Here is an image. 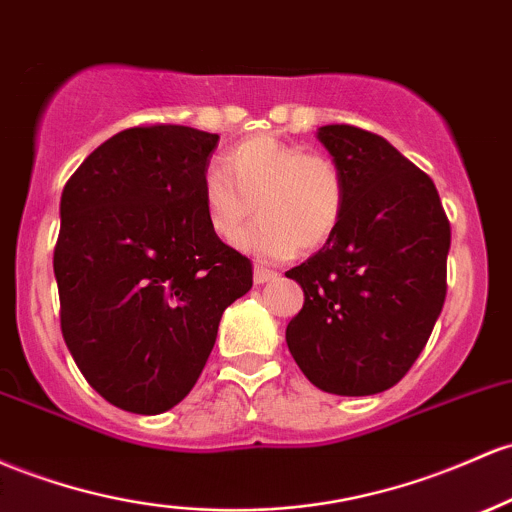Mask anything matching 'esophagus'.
Instances as JSON below:
<instances>
[{"label": "esophagus", "instance_id": "esophagus-1", "mask_svg": "<svg viewBox=\"0 0 512 512\" xmlns=\"http://www.w3.org/2000/svg\"><path fill=\"white\" fill-rule=\"evenodd\" d=\"M277 277H279L277 272H272V269L257 265L255 267V277H252V279H255V284H269V282H277Z\"/></svg>", "mask_w": 512, "mask_h": 512}]
</instances>
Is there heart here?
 Masks as SVG:
<instances>
[{
	"label": "heart",
	"mask_w": 512,
	"mask_h": 512,
	"mask_svg": "<svg viewBox=\"0 0 512 512\" xmlns=\"http://www.w3.org/2000/svg\"><path fill=\"white\" fill-rule=\"evenodd\" d=\"M201 199L213 233L233 240L252 213L260 221L238 245L260 260H284L296 247L313 250L333 235L345 204V182L333 160L301 145L255 136L230 148L223 165L206 167Z\"/></svg>",
	"instance_id": "obj_1"
}]
</instances>
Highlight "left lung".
I'll list each match as a JSON object with an SVG mask.
<instances>
[{"label": "left lung", "instance_id": "left-lung-1", "mask_svg": "<svg viewBox=\"0 0 512 512\" xmlns=\"http://www.w3.org/2000/svg\"><path fill=\"white\" fill-rule=\"evenodd\" d=\"M318 140L345 204L328 243L286 272L303 289L286 345L320 391L372 396L406 376L440 318L452 235L432 179L389 140L347 123Z\"/></svg>", "mask_w": 512, "mask_h": 512}]
</instances>
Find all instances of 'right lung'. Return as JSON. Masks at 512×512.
<instances>
[{
	"label": "right lung",
	"mask_w": 512,
	"mask_h": 512,
	"mask_svg": "<svg viewBox=\"0 0 512 512\" xmlns=\"http://www.w3.org/2000/svg\"><path fill=\"white\" fill-rule=\"evenodd\" d=\"M216 133L138 126L101 143L60 199L53 269L72 359L116 408L157 415L194 389L252 265L213 233L201 177Z\"/></svg>",
	"instance_id": "1"
}]
</instances>
